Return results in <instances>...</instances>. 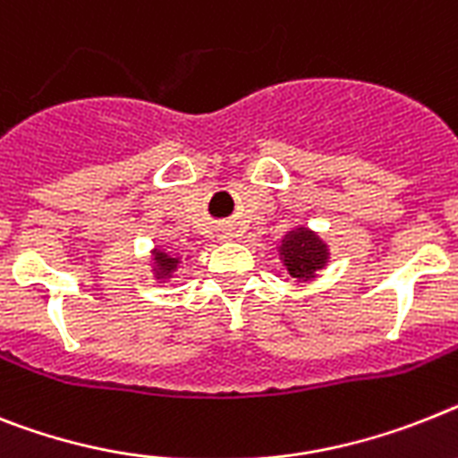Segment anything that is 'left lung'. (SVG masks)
Returning a JSON list of instances; mask_svg holds the SVG:
<instances>
[{
	"label": "left lung",
	"mask_w": 458,
	"mask_h": 458,
	"mask_svg": "<svg viewBox=\"0 0 458 458\" xmlns=\"http://www.w3.org/2000/svg\"><path fill=\"white\" fill-rule=\"evenodd\" d=\"M282 253L284 265H286L288 275L295 276V279H312L314 272L321 270L328 260V249L312 230L307 228H295L291 230L286 237L282 240Z\"/></svg>",
	"instance_id": "obj_1"
}]
</instances>
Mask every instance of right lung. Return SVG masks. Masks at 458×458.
Returning <instances> with one entry per match:
<instances>
[{"label":"right lung","instance_id":"obj_1","mask_svg":"<svg viewBox=\"0 0 458 458\" xmlns=\"http://www.w3.org/2000/svg\"><path fill=\"white\" fill-rule=\"evenodd\" d=\"M156 275L157 279H163V276H170L172 272L176 270V265H179V259H174V256H167L165 251H160L157 249L156 251Z\"/></svg>","mask_w":458,"mask_h":458}]
</instances>
